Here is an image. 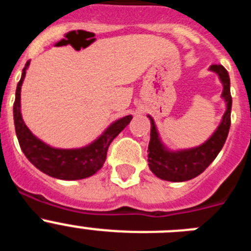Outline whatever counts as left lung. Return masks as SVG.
Returning <instances> with one entry per match:
<instances>
[{
	"label": "left lung",
	"instance_id": "8db88e82",
	"mask_svg": "<svg viewBox=\"0 0 251 251\" xmlns=\"http://www.w3.org/2000/svg\"><path fill=\"white\" fill-rule=\"evenodd\" d=\"M208 70L219 76L223 84L221 98L225 101V113L220 124L215 132L202 145L185 150H170L162 142L154 119L147 115L151 121V139L148 145V166L158 178L171 182L188 181L211 165L221 148L225 145L230 129V114H231V94H230V77L223 65H211Z\"/></svg>",
	"mask_w": 251,
	"mask_h": 251
}]
</instances>
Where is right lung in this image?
<instances>
[{"label": "right lung", "mask_w": 251, "mask_h": 251, "mask_svg": "<svg viewBox=\"0 0 251 251\" xmlns=\"http://www.w3.org/2000/svg\"><path fill=\"white\" fill-rule=\"evenodd\" d=\"M30 61L22 70L21 79L16 88V98L13 104V121L20 147L26 158L41 172L54 178L74 181L95 175L103 167L106 151L113 139L127 127L132 115H126L110 123L97 139L80 148L51 147L31 132L22 119L21 86L26 76Z\"/></svg>", "instance_id": "right-lung-1"}]
</instances>
